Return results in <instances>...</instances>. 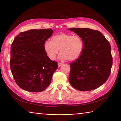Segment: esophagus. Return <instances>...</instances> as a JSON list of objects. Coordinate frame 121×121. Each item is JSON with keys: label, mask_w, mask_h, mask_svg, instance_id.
Returning a JSON list of instances; mask_svg holds the SVG:
<instances>
[{"label": "esophagus", "mask_w": 121, "mask_h": 121, "mask_svg": "<svg viewBox=\"0 0 121 121\" xmlns=\"http://www.w3.org/2000/svg\"><path fill=\"white\" fill-rule=\"evenodd\" d=\"M62 65H63V64H62V63H60V62H59V63H58V66L59 67H60V66H61Z\"/></svg>", "instance_id": "esophagus-1"}]
</instances>
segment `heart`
<instances>
[{
	"label": "heart",
	"mask_w": 121,
	"mask_h": 121,
	"mask_svg": "<svg viewBox=\"0 0 121 121\" xmlns=\"http://www.w3.org/2000/svg\"><path fill=\"white\" fill-rule=\"evenodd\" d=\"M43 46L47 56L50 60L56 59L60 49V59L74 61L81 56L84 48V42L79 35L61 33L53 36L52 41L47 40Z\"/></svg>",
	"instance_id": "1"
}]
</instances>
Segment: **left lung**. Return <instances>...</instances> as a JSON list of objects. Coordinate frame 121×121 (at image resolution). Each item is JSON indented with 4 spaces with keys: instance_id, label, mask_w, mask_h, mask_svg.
<instances>
[{
    "instance_id": "1",
    "label": "left lung",
    "mask_w": 121,
    "mask_h": 121,
    "mask_svg": "<svg viewBox=\"0 0 121 121\" xmlns=\"http://www.w3.org/2000/svg\"><path fill=\"white\" fill-rule=\"evenodd\" d=\"M81 37L84 48L80 57L69 64V80L75 89L92 90L108 79L112 65L110 44L100 32L88 28H71Z\"/></svg>"
}]
</instances>
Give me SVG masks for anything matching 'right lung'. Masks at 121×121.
Returning <instances> with one entry per match:
<instances>
[{"instance_id": "obj_1", "label": "right lung", "mask_w": 121, "mask_h": 121, "mask_svg": "<svg viewBox=\"0 0 121 121\" xmlns=\"http://www.w3.org/2000/svg\"><path fill=\"white\" fill-rule=\"evenodd\" d=\"M52 33L51 29L30 30L14 39L10 68L15 82L23 90L39 92L50 85L57 62L50 60L43 46Z\"/></svg>"}]
</instances>
